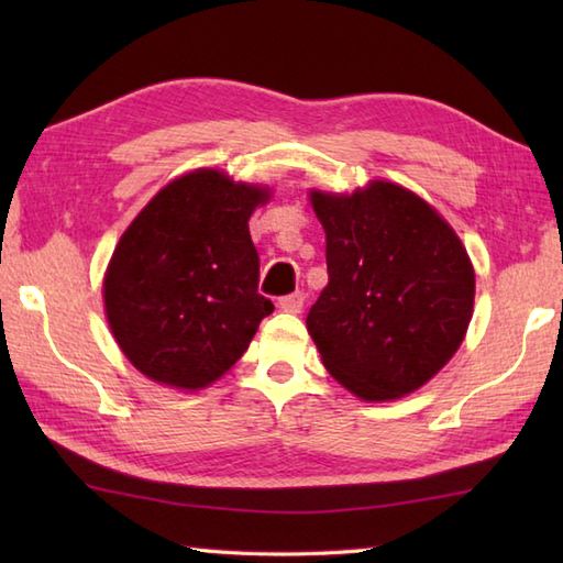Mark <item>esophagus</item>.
Here are the masks:
<instances>
[{
  "label": "esophagus",
  "instance_id": "esophagus-1",
  "mask_svg": "<svg viewBox=\"0 0 563 563\" xmlns=\"http://www.w3.org/2000/svg\"><path fill=\"white\" fill-rule=\"evenodd\" d=\"M305 307V295L302 292H292V295H285L280 300V309L288 314H300Z\"/></svg>",
  "mask_w": 563,
  "mask_h": 563
}]
</instances>
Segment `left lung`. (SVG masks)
<instances>
[{
  "label": "left lung",
  "mask_w": 563,
  "mask_h": 563,
  "mask_svg": "<svg viewBox=\"0 0 563 563\" xmlns=\"http://www.w3.org/2000/svg\"><path fill=\"white\" fill-rule=\"evenodd\" d=\"M329 283L307 314L321 363L363 401L421 389L457 353L474 314V266L450 222L385 178L353 194L309 188Z\"/></svg>",
  "instance_id": "obj_1"
}]
</instances>
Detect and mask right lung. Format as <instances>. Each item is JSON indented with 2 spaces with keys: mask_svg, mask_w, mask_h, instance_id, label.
I'll return each mask as SVG.
<instances>
[{
  "mask_svg": "<svg viewBox=\"0 0 563 563\" xmlns=\"http://www.w3.org/2000/svg\"><path fill=\"white\" fill-rule=\"evenodd\" d=\"M273 190L210 166L157 190L103 273L106 321L137 373L198 391L244 355L273 305L256 292L249 218Z\"/></svg>",
  "mask_w": 563,
  "mask_h": 563,
  "instance_id": "right-lung-1",
  "label": "right lung"
}]
</instances>
